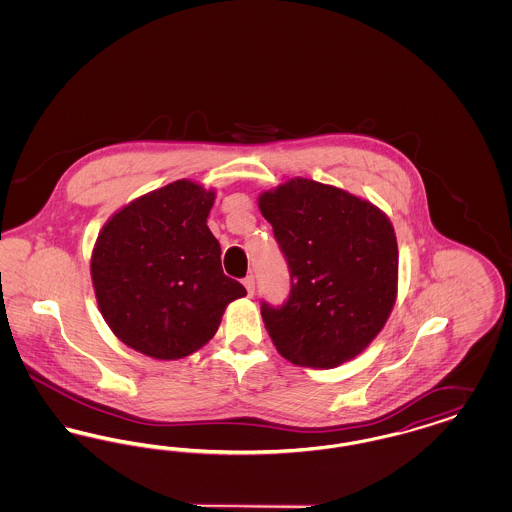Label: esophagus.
Wrapping results in <instances>:
<instances>
[{
    "instance_id": "1",
    "label": "esophagus",
    "mask_w": 512,
    "mask_h": 512,
    "mask_svg": "<svg viewBox=\"0 0 512 512\" xmlns=\"http://www.w3.org/2000/svg\"><path fill=\"white\" fill-rule=\"evenodd\" d=\"M244 286L245 290H247V293H249V295H253V292H255V276H253V274L245 276Z\"/></svg>"
}]
</instances>
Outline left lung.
<instances>
[{
	"label": "left lung",
	"instance_id": "8db88e82",
	"mask_svg": "<svg viewBox=\"0 0 512 512\" xmlns=\"http://www.w3.org/2000/svg\"><path fill=\"white\" fill-rule=\"evenodd\" d=\"M288 267L282 307L261 305L278 353L307 368L355 359L388 322L399 251L390 219L370 201L309 178L259 195Z\"/></svg>",
	"mask_w": 512,
	"mask_h": 512
}]
</instances>
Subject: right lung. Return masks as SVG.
Instances as JSON below:
<instances>
[{
  "mask_svg": "<svg viewBox=\"0 0 512 512\" xmlns=\"http://www.w3.org/2000/svg\"><path fill=\"white\" fill-rule=\"evenodd\" d=\"M215 190L176 180L119 209L99 232L90 272L99 311L119 340L174 361L203 347L245 288L220 265L207 226Z\"/></svg>",
  "mask_w": 512,
  "mask_h": 512,
  "instance_id": "right-lung-1",
  "label": "right lung"
}]
</instances>
